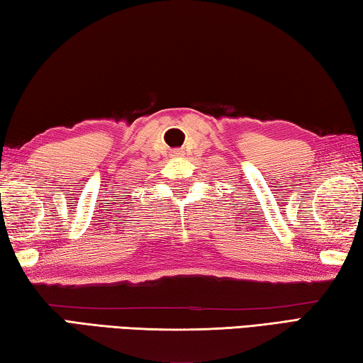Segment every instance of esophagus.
I'll list each match as a JSON object with an SVG mask.
<instances>
[{"mask_svg": "<svg viewBox=\"0 0 363 363\" xmlns=\"http://www.w3.org/2000/svg\"><path fill=\"white\" fill-rule=\"evenodd\" d=\"M171 157H173V158H181V157H184V150H181V149L171 150Z\"/></svg>", "mask_w": 363, "mask_h": 363, "instance_id": "1", "label": "esophagus"}]
</instances>
